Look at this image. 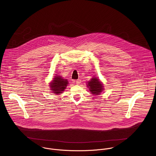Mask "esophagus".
Segmentation results:
<instances>
[{
	"mask_svg": "<svg viewBox=\"0 0 156 156\" xmlns=\"http://www.w3.org/2000/svg\"><path fill=\"white\" fill-rule=\"evenodd\" d=\"M76 83L77 85H79V84L81 83V80H80V79H77V80H76Z\"/></svg>",
	"mask_w": 156,
	"mask_h": 156,
	"instance_id": "34e87169",
	"label": "esophagus"
}]
</instances>
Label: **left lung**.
Returning a JSON list of instances; mask_svg holds the SVG:
<instances>
[{
    "mask_svg": "<svg viewBox=\"0 0 156 156\" xmlns=\"http://www.w3.org/2000/svg\"><path fill=\"white\" fill-rule=\"evenodd\" d=\"M89 87L90 91L94 94V95L100 94V93L102 91L103 85L99 81V80L97 78H93L88 82V85Z\"/></svg>",
    "mask_w": 156,
    "mask_h": 156,
    "instance_id": "8db88e82",
    "label": "left lung"
}]
</instances>
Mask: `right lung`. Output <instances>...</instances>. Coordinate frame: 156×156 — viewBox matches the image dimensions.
<instances>
[{
	"mask_svg": "<svg viewBox=\"0 0 156 156\" xmlns=\"http://www.w3.org/2000/svg\"><path fill=\"white\" fill-rule=\"evenodd\" d=\"M68 85V81L66 79H62L60 76H56L50 83L51 89L53 92L56 94H58L62 93V91L66 88V87Z\"/></svg>",
	"mask_w": 156,
	"mask_h": 156,
	"instance_id": "right-lung-1",
	"label": "right lung"
}]
</instances>
